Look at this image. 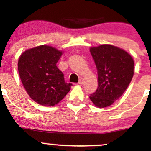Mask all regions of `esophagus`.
Returning a JSON list of instances; mask_svg holds the SVG:
<instances>
[{
    "label": "esophagus",
    "instance_id": "1",
    "mask_svg": "<svg viewBox=\"0 0 151 151\" xmlns=\"http://www.w3.org/2000/svg\"><path fill=\"white\" fill-rule=\"evenodd\" d=\"M83 83H84V79H83V78H80L79 80V82H78V84L81 85V84H83Z\"/></svg>",
    "mask_w": 151,
    "mask_h": 151
}]
</instances>
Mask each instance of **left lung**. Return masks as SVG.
<instances>
[{
    "instance_id": "obj_1",
    "label": "left lung",
    "mask_w": 151,
    "mask_h": 151,
    "mask_svg": "<svg viewBox=\"0 0 151 151\" xmlns=\"http://www.w3.org/2000/svg\"><path fill=\"white\" fill-rule=\"evenodd\" d=\"M98 73V88L89 96L98 108L109 106L122 96L133 76L134 61L127 52L111 45L90 47Z\"/></svg>"
}]
</instances>
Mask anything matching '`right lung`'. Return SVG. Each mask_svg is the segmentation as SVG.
I'll list each match as a JSON object with an SVG mask.
<instances>
[{
  "label": "right lung",
  "instance_id": "1",
  "mask_svg": "<svg viewBox=\"0 0 151 151\" xmlns=\"http://www.w3.org/2000/svg\"><path fill=\"white\" fill-rule=\"evenodd\" d=\"M62 53L42 45L25 50L19 58L18 68L22 85L38 104L55 106L70 91L72 84L65 82L56 65Z\"/></svg>",
  "mask_w": 151,
  "mask_h": 151
}]
</instances>
